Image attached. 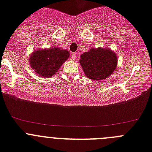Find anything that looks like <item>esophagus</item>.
Returning a JSON list of instances; mask_svg holds the SVG:
<instances>
[{"label":"esophagus","instance_id":"obj_1","mask_svg":"<svg viewBox=\"0 0 152 152\" xmlns=\"http://www.w3.org/2000/svg\"><path fill=\"white\" fill-rule=\"evenodd\" d=\"M76 58H77V54H76L75 52L72 53V55H71V58H72V60H75L76 59Z\"/></svg>","mask_w":152,"mask_h":152}]
</instances>
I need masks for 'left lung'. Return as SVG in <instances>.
<instances>
[{
    "label": "left lung",
    "mask_w": 152,
    "mask_h": 152,
    "mask_svg": "<svg viewBox=\"0 0 152 152\" xmlns=\"http://www.w3.org/2000/svg\"><path fill=\"white\" fill-rule=\"evenodd\" d=\"M80 63L88 78L101 80L116 69L117 58L108 49H91L80 56Z\"/></svg>",
    "instance_id": "1"
}]
</instances>
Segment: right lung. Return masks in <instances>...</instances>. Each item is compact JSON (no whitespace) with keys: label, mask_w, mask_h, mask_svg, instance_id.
Returning <instances> with one entry per match:
<instances>
[{"label":"right lung","mask_w":152,"mask_h":152,"mask_svg":"<svg viewBox=\"0 0 152 152\" xmlns=\"http://www.w3.org/2000/svg\"><path fill=\"white\" fill-rule=\"evenodd\" d=\"M69 52L55 48L35 51L30 58L31 68L41 77H51L56 75L61 64L68 59Z\"/></svg>","instance_id":"obj_1"}]
</instances>
